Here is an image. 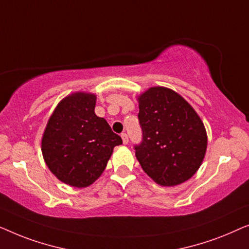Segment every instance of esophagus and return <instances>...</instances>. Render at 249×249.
I'll return each mask as SVG.
<instances>
[{
	"label": "esophagus",
	"instance_id": "esophagus-1",
	"mask_svg": "<svg viewBox=\"0 0 249 249\" xmlns=\"http://www.w3.org/2000/svg\"><path fill=\"white\" fill-rule=\"evenodd\" d=\"M122 140H123V143L124 144H127L128 143V136H127V134H126V133H122Z\"/></svg>",
	"mask_w": 249,
	"mask_h": 249
}]
</instances>
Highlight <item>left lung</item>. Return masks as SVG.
Returning a JSON list of instances; mask_svg holds the SVG:
<instances>
[{"mask_svg": "<svg viewBox=\"0 0 249 249\" xmlns=\"http://www.w3.org/2000/svg\"><path fill=\"white\" fill-rule=\"evenodd\" d=\"M142 142L135 156L161 186L190 179L204 159L208 136L193 107L174 90L152 87L139 97Z\"/></svg>", "mask_w": 249, "mask_h": 249, "instance_id": "obj_1", "label": "left lung"}]
</instances>
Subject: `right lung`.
<instances>
[{"label":"right lung","instance_id":"obj_1","mask_svg":"<svg viewBox=\"0 0 249 249\" xmlns=\"http://www.w3.org/2000/svg\"><path fill=\"white\" fill-rule=\"evenodd\" d=\"M94 94H70L57 105L45 128L41 140L45 162L70 186L87 187L97 180L113 149L123 143L107 121L94 114Z\"/></svg>","mask_w":249,"mask_h":249}]
</instances>
